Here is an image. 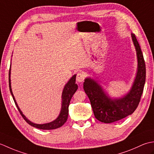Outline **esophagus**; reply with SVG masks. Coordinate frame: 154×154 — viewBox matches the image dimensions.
<instances>
[{"mask_svg": "<svg viewBox=\"0 0 154 154\" xmlns=\"http://www.w3.org/2000/svg\"><path fill=\"white\" fill-rule=\"evenodd\" d=\"M85 75L83 73H81V72H79L77 74V76H76V81L77 82H83L84 80H85Z\"/></svg>", "mask_w": 154, "mask_h": 154, "instance_id": "1", "label": "esophagus"}]
</instances>
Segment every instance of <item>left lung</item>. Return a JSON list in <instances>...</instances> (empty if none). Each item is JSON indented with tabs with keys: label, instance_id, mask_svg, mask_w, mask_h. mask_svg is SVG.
I'll return each mask as SVG.
<instances>
[{
	"label": "left lung",
	"instance_id": "left-lung-1",
	"mask_svg": "<svg viewBox=\"0 0 154 154\" xmlns=\"http://www.w3.org/2000/svg\"><path fill=\"white\" fill-rule=\"evenodd\" d=\"M131 35L136 51L138 71L131 89L126 95L112 99L96 81L91 78L85 79L83 89L90 100L94 116L104 123L116 122L132 114L138 107L143 93L146 82L145 61L135 34Z\"/></svg>",
	"mask_w": 154,
	"mask_h": 154
}]
</instances>
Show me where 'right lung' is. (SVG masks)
Returning a JSON list of instances; mask_svg holds the SVG:
<instances>
[{
    "label": "right lung",
    "instance_id": "1",
    "mask_svg": "<svg viewBox=\"0 0 154 154\" xmlns=\"http://www.w3.org/2000/svg\"><path fill=\"white\" fill-rule=\"evenodd\" d=\"M11 67H10V69H9V79H8L9 80L10 91H11V93L13 97V99H14L15 104H16V107H17L20 114H21L22 116L23 117V119L26 120V122L28 123L32 126L37 128L41 129V130H54V129L58 128H60L61 126H63L65 124V122H66L67 120L68 114H69V105L71 98L78 89L77 85L75 83L76 75H74L64 87L63 93H62V97H62L61 109L60 113V114H59L58 117L55 120L52 121V122H51L50 123L38 124H35V123L32 122L31 121L29 120L26 117L24 114H23L22 112L20 110V108L18 107L17 103H16V100L14 99V95H13L12 88H11Z\"/></svg>",
    "mask_w": 154,
    "mask_h": 154
}]
</instances>
